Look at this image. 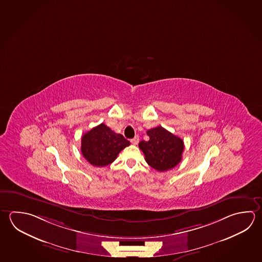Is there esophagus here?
I'll use <instances>...</instances> for the list:
<instances>
[{
    "instance_id": "1",
    "label": "esophagus",
    "mask_w": 262,
    "mask_h": 262,
    "mask_svg": "<svg viewBox=\"0 0 262 262\" xmlns=\"http://www.w3.org/2000/svg\"><path fill=\"white\" fill-rule=\"evenodd\" d=\"M138 141H139V138H138V136H136L135 138L131 139V143H132L133 145H137V144L138 143Z\"/></svg>"
}]
</instances>
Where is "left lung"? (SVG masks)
Listing matches in <instances>:
<instances>
[{
    "instance_id": "1",
    "label": "left lung",
    "mask_w": 262,
    "mask_h": 262,
    "mask_svg": "<svg viewBox=\"0 0 262 262\" xmlns=\"http://www.w3.org/2000/svg\"><path fill=\"white\" fill-rule=\"evenodd\" d=\"M148 141L142 140L138 147L142 150L146 162L149 166L159 171L172 169L181 162L184 151V141L179 137L157 126L147 131Z\"/></svg>"
}]
</instances>
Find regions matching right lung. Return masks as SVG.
<instances>
[{"mask_svg":"<svg viewBox=\"0 0 262 262\" xmlns=\"http://www.w3.org/2000/svg\"><path fill=\"white\" fill-rule=\"evenodd\" d=\"M129 145L130 142L123 135L115 133L103 123L84 134L81 138L83 156L96 167L112 163L120 151Z\"/></svg>","mask_w":262,"mask_h":262,"instance_id":"obj_1","label":"right lung"}]
</instances>
